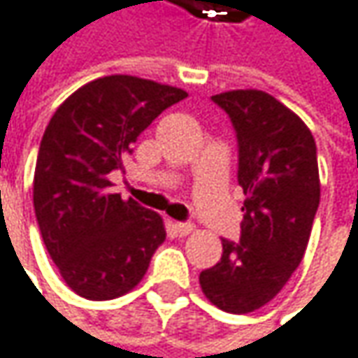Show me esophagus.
Returning a JSON list of instances; mask_svg holds the SVG:
<instances>
[{
	"mask_svg": "<svg viewBox=\"0 0 358 358\" xmlns=\"http://www.w3.org/2000/svg\"><path fill=\"white\" fill-rule=\"evenodd\" d=\"M174 229H176V234H178V236H188V234H192V231H194V225H192V223H176V225H174Z\"/></svg>",
	"mask_w": 358,
	"mask_h": 358,
	"instance_id": "esophagus-1",
	"label": "esophagus"
}]
</instances>
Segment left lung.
Instances as JSON below:
<instances>
[{"label": "left lung", "mask_w": 358, "mask_h": 358, "mask_svg": "<svg viewBox=\"0 0 358 358\" xmlns=\"http://www.w3.org/2000/svg\"><path fill=\"white\" fill-rule=\"evenodd\" d=\"M238 137V182L244 188L240 244L221 240V260L203 271L213 306L250 313L266 306L301 264L320 205V172L306 122L260 90L211 98Z\"/></svg>", "instance_id": "8db88e82"}]
</instances>
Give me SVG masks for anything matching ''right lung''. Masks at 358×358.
<instances>
[{"label": "right lung", "mask_w": 358, "mask_h": 358, "mask_svg": "<svg viewBox=\"0 0 358 358\" xmlns=\"http://www.w3.org/2000/svg\"><path fill=\"white\" fill-rule=\"evenodd\" d=\"M188 94L133 76L85 83L52 114L34 170V213L67 287L92 301L129 293L166 229L157 213L113 194L108 174L147 127Z\"/></svg>", "instance_id": "1"}]
</instances>
